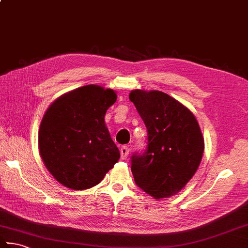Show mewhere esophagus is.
<instances>
[{
	"label": "esophagus",
	"mask_w": 248,
	"mask_h": 248,
	"mask_svg": "<svg viewBox=\"0 0 248 248\" xmlns=\"http://www.w3.org/2000/svg\"><path fill=\"white\" fill-rule=\"evenodd\" d=\"M120 156H121V159L125 160L128 158L129 156V148L127 146H123L120 148Z\"/></svg>",
	"instance_id": "1"
}]
</instances>
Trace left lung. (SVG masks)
Listing matches in <instances>:
<instances>
[{"mask_svg": "<svg viewBox=\"0 0 248 248\" xmlns=\"http://www.w3.org/2000/svg\"><path fill=\"white\" fill-rule=\"evenodd\" d=\"M129 99L147 128L146 150L131 157L135 184L155 199L176 195L195 175L204 150L195 115L162 91L132 90Z\"/></svg>", "mask_w": 248, "mask_h": 248, "instance_id": "left-lung-1", "label": "left lung"}]
</instances>
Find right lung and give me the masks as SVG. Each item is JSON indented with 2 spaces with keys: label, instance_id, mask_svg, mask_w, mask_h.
<instances>
[{
  "label": "right lung",
  "instance_id": "add662e5",
  "mask_svg": "<svg viewBox=\"0 0 248 248\" xmlns=\"http://www.w3.org/2000/svg\"><path fill=\"white\" fill-rule=\"evenodd\" d=\"M117 100L111 89L87 85L51 103L38 130L44 164L58 182L74 190L93 187L120 158L104 123Z\"/></svg>",
  "mask_w": 248,
  "mask_h": 248
}]
</instances>
